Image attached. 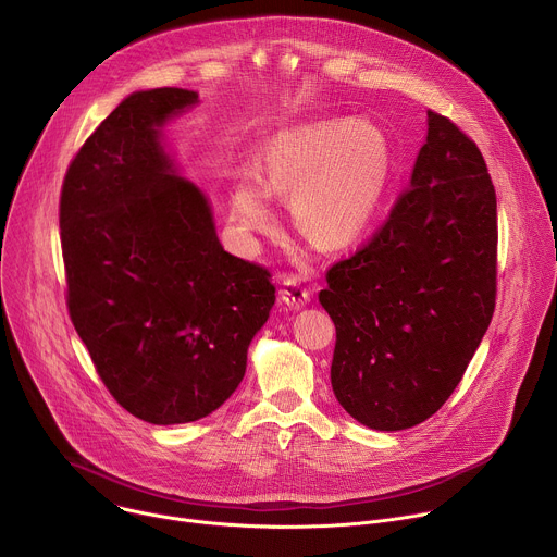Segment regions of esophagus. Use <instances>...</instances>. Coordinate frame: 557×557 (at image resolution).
<instances>
[{
  "instance_id": "1",
  "label": "esophagus",
  "mask_w": 557,
  "mask_h": 557,
  "mask_svg": "<svg viewBox=\"0 0 557 557\" xmlns=\"http://www.w3.org/2000/svg\"><path fill=\"white\" fill-rule=\"evenodd\" d=\"M280 299H282L288 308L299 310V308H304V306L308 304L310 290L304 288V286L299 284V280L286 277V280L282 282V288H280Z\"/></svg>"
}]
</instances>
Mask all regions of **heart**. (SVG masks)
<instances>
[{"label":"heart","instance_id":"b5f03b06","mask_svg":"<svg viewBox=\"0 0 557 557\" xmlns=\"http://www.w3.org/2000/svg\"><path fill=\"white\" fill-rule=\"evenodd\" d=\"M264 183L243 176L231 189V218L243 233L275 224L273 196L290 198L297 226L329 251L357 245L387 194L394 153L387 134L366 119H320L286 127L262 151Z\"/></svg>","mask_w":557,"mask_h":557}]
</instances>
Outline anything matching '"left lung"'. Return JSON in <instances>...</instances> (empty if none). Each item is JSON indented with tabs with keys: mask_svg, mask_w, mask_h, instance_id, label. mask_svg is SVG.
<instances>
[{
	"mask_svg": "<svg viewBox=\"0 0 557 557\" xmlns=\"http://www.w3.org/2000/svg\"><path fill=\"white\" fill-rule=\"evenodd\" d=\"M496 247V191L481 149L428 112L410 189L320 293L337 329L333 392L355 421L399 432L441 410L490 329Z\"/></svg>",
	"mask_w": 557,
	"mask_h": 557,
	"instance_id": "obj_1",
	"label": "left lung"
}]
</instances>
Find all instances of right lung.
Segmentation results:
<instances>
[{
  "label": "right lung",
  "mask_w": 557,
  "mask_h": 557,
  "mask_svg": "<svg viewBox=\"0 0 557 557\" xmlns=\"http://www.w3.org/2000/svg\"><path fill=\"white\" fill-rule=\"evenodd\" d=\"M196 103L183 88L132 92L61 189L70 320L110 394L153 425L218 410L275 304L271 273L222 249L209 198L165 147L163 127Z\"/></svg>",
  "instance_id": "right-lung-1"
}]
</instances>
